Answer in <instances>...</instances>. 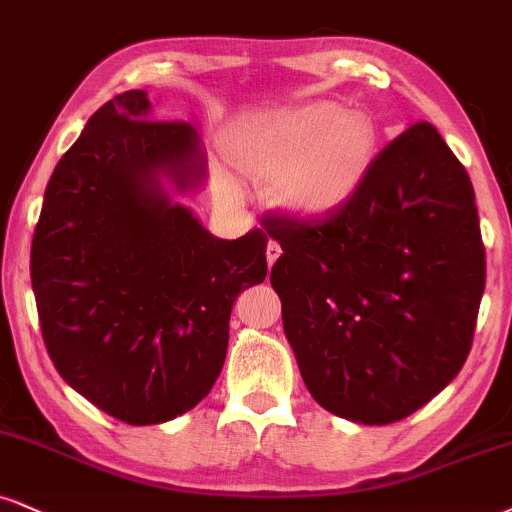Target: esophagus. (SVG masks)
Returning a JSON list of instances; mask_svg holds the SVG:
<instances>
[{
  "instance_id": "obj_1",
  "label": "esophagus",
  "mask_w": 512,
  "mask_h": 512,
  "mask_svg": "<svg viewBox=\"0 0 512 512\" xmlns=\"http://www.w3.org/2000/svg\"><path fill=\"white\" fill-rule=\"evenodd\" d=\"M280 254H282V246L277 244V242H273V239H270L268 246H266V258H268V266L270 268H273V263L277 261V258H280Z\"/></svg>"
}]
</instances>
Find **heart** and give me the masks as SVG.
Returning a JSON list of instances; mask_svg holds the SVG:
<instances>
[{"instance_id":"obj_1","label":"heart","mask_w":512,"mask_h":512,"mask_svg":"<svg viewBox=\"0 0 512 512\" xmlns=\"http://www.w3.org/2000/svg\"><path fill=\"white\" fill-rule=\"evenodd\" d=\"M380 132L368 113L315 99L251 118L235 132L230 156L296 216H325L344 206L375 159Z\"/></svg>"}]
</instances>
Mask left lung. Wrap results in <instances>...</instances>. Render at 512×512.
Instances as JSON below:
<instances>
[{
  "mask_svg": "<svg viewBox=\"0 0 512 512\" xmlns=\"http://www.w3.org/2000/svg\"><path fill=\"white\" fill-rule=\"evenodd\" d=\"M263 227L285 251L270 273L285 334L325 410L389 425L458 375L487 261L470 175L434 125L391 140L337 211Z\"/></svg>",
  "mask_w": 512,
  "mask_h": 512,
  "instance_id": "left-lung-1",
  "label": "left lung"
}]
</instances>
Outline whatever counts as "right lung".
<instances>
[{
    "label": "right lung",
    "mask_w": 512,
    "mask_h": 512,
    "mask_svg": "<svg viewBox=\"0 0 512 512\" xmlns=\"http://www.w3.org/2000/svg\"><path fill=\"white\" fill-rule=\"evenodd\" d=\"M149 118L144 90L94 113L56 163L30 249L54 368L128 425H159L204 399L235 299L268 275V232L218 239L170 199L163 180L199 187L206 156L192 125Z\"/></svg>",
    "instance_id": "right-lung-1"
}]
</instances>
